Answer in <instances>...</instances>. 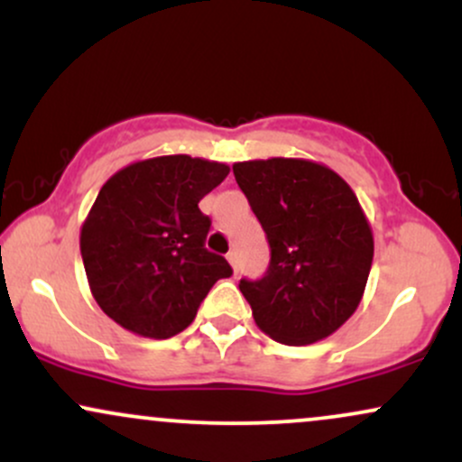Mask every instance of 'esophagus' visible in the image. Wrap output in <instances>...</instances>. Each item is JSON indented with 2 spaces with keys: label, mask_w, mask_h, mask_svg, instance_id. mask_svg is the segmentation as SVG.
<instances>
[{
  "label": "esophagus",
  "mask_w": 462,
  "mask_h": 462,
  "mask_svg": "<svg viewBox=\"0 0 462 462\" xmlns=\"http://www.w3.org/2000/svg\"><path fill=\"white\" fill-rule=\"evenodd\" d=\"M227 263L232 264V269H235V273H236L238 272V254L236 252L227 254Z\"/></svg>",
  "instance_id": "esophagus-1"
}]
</instances>
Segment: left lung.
<instances>
[{"label":"left lung","mask_w":462,"mask_h":462,"mask_svg":"<svg viewBox=\"0 0 462 462\" xmlns=\"http://www.w3.org/2000/svg\"><path fill=\"white\" fill-rule=\"evenodd\" d=\"M232 171L272 249L263 278L238 282L254 321L284 346L330 337L358 309L374 261L358 198L332 169L301 158L236 162Z\"/></svg>","instance_id":"left-lung-1"}]
</instances>
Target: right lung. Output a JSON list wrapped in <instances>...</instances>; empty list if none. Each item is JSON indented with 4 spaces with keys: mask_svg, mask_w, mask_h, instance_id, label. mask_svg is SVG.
<instances>
[{
    "mask_svg": "<svg viewBox=\"0 0 462 462\" xmlns=\"http://www.w3.org/2000/svg\"><path fill=\"white\" fill-rule=\"evenodd\" d=\"M227 173L224 162L176 153L132 162L99 190L79 252L95 301L121 328L173 337L230 278L226 258L204 247L210 219L198 206Z\"/></svg>",
    "mask_w": 462,
    "mask_h": 462,
    "instance_id": "add662e5",
    "label": "right lung"
}]
</instances>
